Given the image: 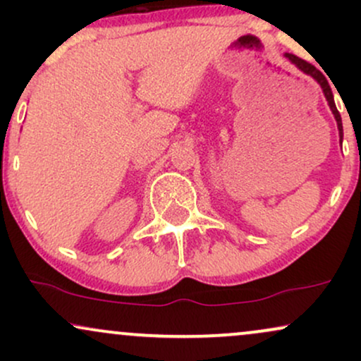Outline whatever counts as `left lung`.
I'll list each match as a JSON object with an SVG mask.
<instances>
[{"instance_id": "8db88e82", "label": "left lung", "mask_w": 361, "mask_h": 361, "mask_svg": "<svg viewBox=\"0 0 361 361\" xmlns=\"http://www.w3.org/2000/svg\"><path fill=\"white\" fill-rule=\"evenodd\" d=\"M285 57H288V59L292 61L293 64H295L297 68L300 69V71H304L305 74H310V76H312L314 80H317L319 85H321L322 91H324L326 100H327V103H329V109H331V111H333V114H334V118H336V122H338L339 135H341V139H343V123H341V115H339V111H338V109H336V105H334L333 91H331V86H329V82H327V80L324 78V74H322L321 71H319V69L314 68V66L310 64V62L304 61V59H300V57L293 56V54H285Z\"/></svg>"}]
</instances>
